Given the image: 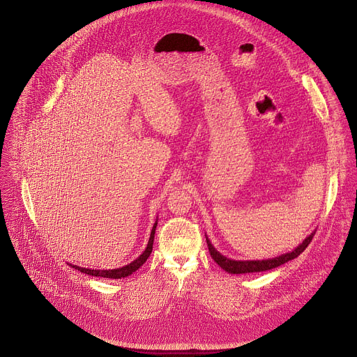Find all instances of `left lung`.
Returning <instances> with one entry per match:
<instances>
[{
    "label": "left lung",
    "instance_id": "1",
    "mask_svg": "<svg viewBox=\"0 0 357 357\" xmlns=\"http://www.w3.org/2000/svg\"><path fill=\"white\" fill-rule=\"evenodd\" d=\"M315 232H311L307 238L303 241V244H300L294 251L283 254L280 257L272 258V259H264V261H234L229 258L222 257L208 241V238L206 236V241H207V247H208V252L211 255V258L214 259V262L224 269L225 272L231 273V275H241V273H254V272H264V271H269V269H275L294 258H297L311 243L312 236Z\"/></svg>",
    "mask_w": 357,
    "mask_h": 357
}]
</instances>
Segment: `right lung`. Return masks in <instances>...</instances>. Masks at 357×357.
<instances>
[{
    "label": "right lung",
    "mask_w": 357,
    "mask_h": 357,
    "mask_svg": "<svg viewBox=\"0 0 357 357\" xmlns=\"http://www.w3.org/2000/svg\"><path fill=\"white\" fill-rule=\"evenodd\" d=\"M155 228H157V221L151 229V234H150V240H149V244H147V248L144 250V252L137 258L135 259L132 264L126 265V266H122V268H117V269H109V271H93V269H86V268H79L77 265H70L73 266L74 269L85 273V275H89V276H98V278H106V279H122V278H126V276H130L133 272H136L140 266H143V264L149 259V257L151 255L153 252V244H154V234H155Z\"/></svg>",
    "instance_id": "1"
}]
</instances>
